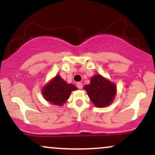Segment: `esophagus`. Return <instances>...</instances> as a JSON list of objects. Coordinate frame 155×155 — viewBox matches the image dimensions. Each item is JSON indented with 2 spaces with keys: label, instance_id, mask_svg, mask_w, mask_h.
<instances>
[{
  "label": "esophagus",
  "instance_id": "1",
  "mask_svg": "<svg viewBox=\"0 0 155 155\" xmlns=\"http://www.w3.org/2000/svg\"><path fill=\"white\" fill-rule=\"evenodd\" d=\"M76 86H77V87L80 89V90H81V89H82V87H83L82 83H81V82H78L77 84H76Z\"/></svg>",
  "mask_w": 155,
  "mask_h": 155
}]
</instances>
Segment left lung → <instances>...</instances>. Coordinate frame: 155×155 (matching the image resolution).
I'll return each mask as SVG.
<instances>
[{
  "label": "left lung",
  "mask_w": 155,
  "mask_h": 155,
  "mask_svg": "<svg viewBox=\"0 0 155 155\" xmlns=\"http://www.w3.org/2000/svg\"><path fill=\"white\" fill-rule=\"evenodd\" d=\"M84 90L96 107L102 108L111 105L117 94V86L101 74H95L90 79V83Z\"/></svg>",
  "instance_id": "obj_1"
}]
</instances>
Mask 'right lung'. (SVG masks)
Returning <instances> with one entry per match:
<instances>
[{"label":"right lung","instance_id":"add662e5","mask_svg":"<svg viewBox=\"0 0 155 155\" xmlns=\"http://www.w3.org/2000/svg\"><path fill=\"white\" fill-rule=\"evenodd\" d=\"M77 87L73 84H68L61 78L59 74L55 76L41 90L44 99L49 104L55 106H63L67 102L72 91H75Z\"/></svg>","mask_w":155,"mask_h":155}]
</instances>
